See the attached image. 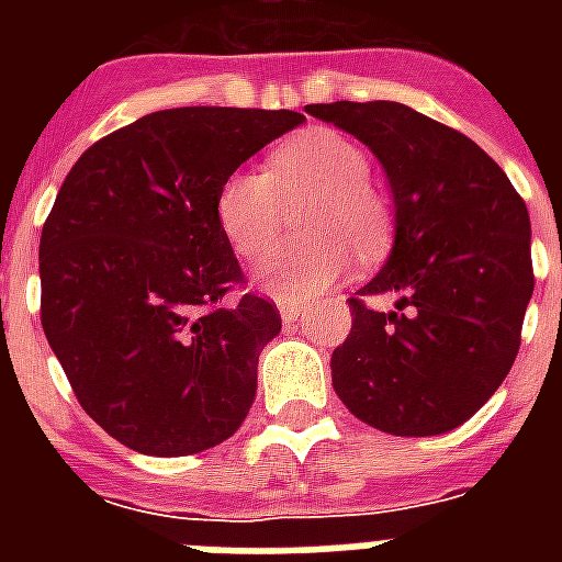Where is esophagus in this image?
<instances>
[{
  "label": "esophagus",
  "mask_w": 562,
  "mask_h": 562,
  "mask_svg": "<svg viewBox=\"0 0 562 562\" xmlns=\"http://www.w3.org/2000/svg\"><path fill=\"white\" fill-rule=\"evenodd\" d=\"M277 308H280L282 324H297L300 317H303V312H306V306H300V303H289V300H280V303H277Z\"/></svg>",
  "instance_id": "esophagus-1"
}]
</instances>
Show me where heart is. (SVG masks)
<instances>
[{
	"mask_svg": "<svg viewBox=\"0 0 562 562\" xmlns=\"http://www.w3.org/2000/svg\"><path fill=\"white\" fill-rule=\"evenodd\" d=\"M370 160L338 131L317 127L280 145L265 169H236L221 183L215 218L229 250L259 256L280 238L289 206L303 212L308 241L280 247L254 268V285L277 300L317 297L350 268V245L375 250L387 233V206L373 189Z\"/></svg>",
	"mask_w": 562,
	"mask_h": 562,
	"instance_id": "heart-1",
	"label": "heart"
}]
</instances>
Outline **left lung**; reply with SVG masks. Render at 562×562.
Masks as SVG:
<instances>
[{
	"mask_svg": "<svg viewBox=\"0 0 562 562\" xmlns=\"http://www.w3.org/2000/svg\"><path fill=\"white\" fill-rule=\"evenodd\" d=\"M382 162L393 245L333 352V387L368 426L396 437L446 435L505 382L533 294L531 218L507 175L470 136L400 101L308 104Z\"/></svg>",
	"mask_w": 562,
	"mask_h": 562,
	"instance_id": "8db88e82",
	"label": "left lung"
}]
</instances>
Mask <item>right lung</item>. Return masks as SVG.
Returning <instances> with one entry per match:
<instances>
[{
	"label": "right lung",
	"instance_id": "add662e5",
	"mask_svg": "<svg viewBox=\"0 0 562 562\" xmlns=\"http://www.w3.org/2000/svg\"><path fill=\"white\" fill-rule=\"evenodd\" d=\"M306 116L171 108L78 157L40 236V321L81 408L119 443L178 458L236 435L273 303L218 306L241 268L215 218L227 175Z\"/></svg>",
	"mask_w": 562,
	"mask_h": 562
}]
</instances>
